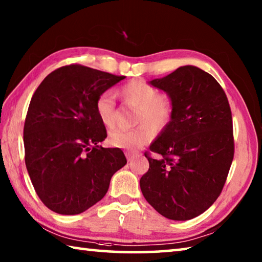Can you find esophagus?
<instances>
[{"label": "esophagus", "mask_w": 262, "mask_h": 262, "mask_svg": "<svg viewBox=\"0 0 262 262\" xmlns=\"http://www.w3.org/2000/svg\"><path fill=\"white\" fill-rule=\"evenodd\" d=\"M126 157H127V159H128V162H130L132 158L134 157V154L130 152V151H126Z\"/></svg>", "instance_id": "34e87169"}]
</instances>
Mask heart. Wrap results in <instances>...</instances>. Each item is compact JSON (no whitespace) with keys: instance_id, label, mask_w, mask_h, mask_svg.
<instances>
[{"instance_id":"obj_1","label":"heart","mask_w":262,"mask_h":262,"mask_svg":"<svg viewBox=\"0 0 262 262\" xmlns=\"http://www.w3.org/2000/svg\"><path fill=\"white\" fill-rule=\"evenodd\" d=\"M125 103L137 108L133 129H115L110 133L108 142L117 148L137 150L152 140L154 130L162 133L170 126L174 106L171 97L158 94L151 84L134 79L120 88ZM96 112L100 122L111 128L115 123V100L110 91H104L96 99Z\"/></svg>"}]
</instances>
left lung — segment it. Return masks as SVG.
Segmentation results:
<instances>
[{
	"label": "left lung",
	"mask_w": 262,
	"mask_h": 262,
	"mask_svg": "<svg viewBox=\"0 0 262 262\" xmlns=\"http://www.w3.org/2000/svg\"><path fill=\"white\" fill-rule=\"evenodd\" d=\"M173 101L172 121L150 151L142 176L143 196L164 217L187 221L220 196L234 155L232 115L220 83L194 66H184L150 82Z\"/></svg>",
	"instance_id": "1"
}]
</instances>
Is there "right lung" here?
<instances>
[{"instance_id": "1", "label": "right lung", "mask_w": 262, "mask_h": 262, "mask_svg": "<svg viewBox=\"0 0 262 262\" xmlns=\"http://www.w3.org/2000/svg\"><path fill=\"white\" fill-rule=\"evenodd\" d=\"M123 78L69 64L47 75L35 90L24 123L25 165L48 209L61 215L85 211L126 165L121 149L98 145L107 133L95 106L101 92Z\"/></svg>"}]
</instances>
